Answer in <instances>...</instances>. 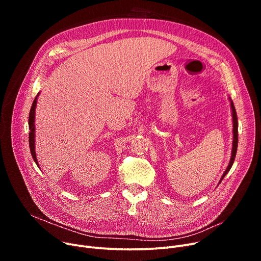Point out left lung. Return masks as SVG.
Returning <instances> with one entry per match:
<instances>
[{
	"label": "left lung",
	"mask_w": 261,
	"mask_h": 261,
	"mask_svg": "<svg viewBox=\"0 0 261 261\" xmlns=\"http://www.w3.org/2000/svg\"><path fill=\"white\" fill-rule=\"evenodd\" d=\"M229 101H230V109H231V115H232V148H231V156H230V160H229V163H228V166H227L226 170L224 171V173L222 174L221 179H220V182H219V183H221V181L223 180V177L230 170L232 164H234L235 156H236V153H237V147H238V119H237V113H236L234 103H232L230 98H229Z\"/></svg>",
	"instance_id": "obj_1"
}]
</instances>
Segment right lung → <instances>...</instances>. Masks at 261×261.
Listing matches in <instances>:
<instances>
[{"label":"right lung","instance_id":"add662e5","mask_svg":"<svg viewBox=\"0 0 261 261\" xmlns=\"http://www.w3.org/2000/svg\"><path fill=\"white\" fill-rule=\"evenodd\" d=\"M38 96H39V93L37 94L36 98L33 102V106L31 108V112H30V116H29V127H30V138H29V141H30V148H31V153L33 155V159L34 161L36 162L37 165L39 166L38 164V160H37V156H36V151H35V111H36V106H37V99H38Z\"/></svg>","mask_w":261,"mask_h":261}]
</instances>
